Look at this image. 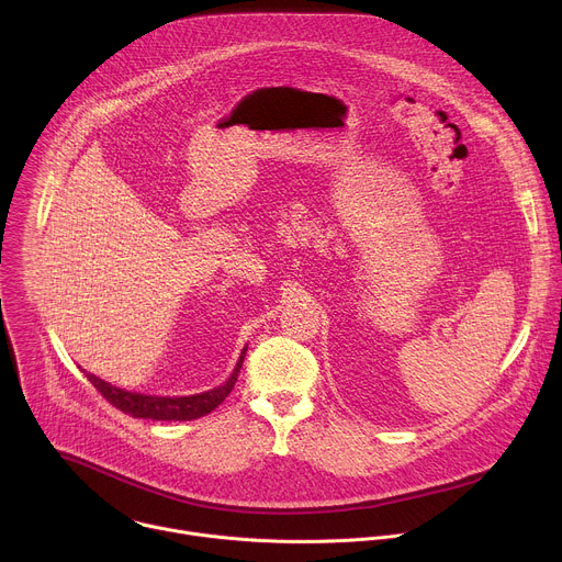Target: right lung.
<instances>
[{
	"label": "right lung",
	"mask_w": 562,
	"mask_h": 562,
	"mask_svg": "<svg viewBox=\"0 0 562 562\" xmlns=\"http://www.w3.org/2000/svg\"><path fill=\"white\" fill-rule=\"evenodd\" d=\"M245 353H247V349L243 351V356H239L237 367L233 369L231 378L222 386L211 389L206 393L187 395V397H157V395L131 393V391L117 389V386L91 375V373H87V378L115 409H120L126 416L148 418V420H195V418L211 414L217 405L224 403V397L231 393L233 384L237 382V373H239V367H243Z\"/></svg>",
	"instance_id": "add662e5"
}]
</instances>
